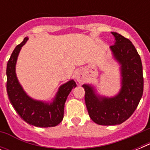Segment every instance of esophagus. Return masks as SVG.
Masks as SVG:
<instances>
[{"label": "esophagus", "instance_id": "obj_1", "mask_svg": "<svg viewBox=\"0 0 150 150\" xmlns=\"http://www.w3.org/2000/svg\"><path fill=\"white\" fill-rule=\"evenodd\" d=\"M75 79L79 82H82L84 80V74L82 71H77L75 74Z\"/></svg>", "mask_w": 150, "mask_h": 150}]
</instances>
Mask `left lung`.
<instances>
[{
    "label": "left lung",
    "instance_id": "left-lung-1",
    "mask_svg": "<svg viewBox=\"0 0 150 150\" xmlns=\"http://www.w3.org/2000/svg\"><path fill=\"white\" fill-rule=\"evenodd\" d=\"M115 43L110 47L121 64V89L114 97L99 96L93 87L85 84V101L90 118L100 125H120L132 116L143 93L142 64L132 42L117 33H111Z\"/></svg>",
    "mask_w": 150,
    "mask_h": 150
}]
</instances>
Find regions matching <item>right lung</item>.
<instances>
[{"instance_id": "1", "label": "right lung", "mask_w": 150, "mask_h": 150, "mask_svg": "<svg viewBox=\"0 0 150 150\" xmlns=\"http://www.w3.org/2000/svg\"><path fill=\"white\" fill-rule=\"evenodd\" d=\"M27 40L28 38L25 37L15 48L8 61L6 74L8 99L17 114L28 124L41 128L54 127L63 120L64 103L71 89L76 87V83L71 80L62 85L51 103L30 98L19 84L15 73L18 56Z\"/></svg>"}]
</instances>
